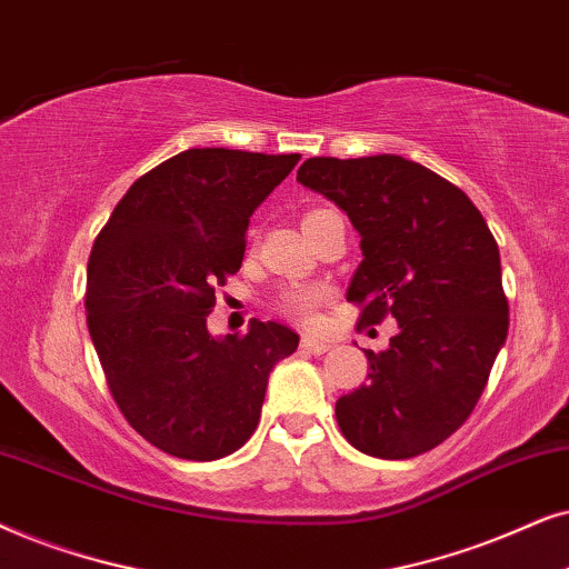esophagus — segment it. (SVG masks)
<instances>
[{
	"label": "esophagus",
	"mask_w": 569,
	"mask_h": 569,
	"mask_svg": "<svg viewBox=\"0 0 569 569\" xmlns=\"http://www.w3.org/2000/svg\"><path fill=\"white\" fill-rule=\"evenodd\" d=\"M330 343L328 340H317V338H301V351H307V353H315V356H320V353H328L330 351Z\"/></svg>",
	"instance_id": "1"
}]
</instances>
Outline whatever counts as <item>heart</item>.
<instances>
[{
  "mask_svg": "<svg viewBox=\"0 0 569 569\" xmlns=\"http://www.w3.org/2000/svg\"><path fill=\"white\" fill-rule=\"evenodd\" d=\"M325 213V210H309L305 216V223L312 221L315 216ZM328 297V291L320 289V286H301V289H289L280 293L278 299V307L280 312L293 317V320L299 322H309L315 317V309L320 307V301Z\"/></svg>",
  "mask_w": 569,
  "mask_h": 569,
  "instance_id": "b5f03b06",
  "label": "heart"
}]
</instances>
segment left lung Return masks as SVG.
I'll list each match as a JSON object with an SVG mask.
<instances>
[{
    "mask_svg": "<svg viewBox=\"0 0 569 569\" xmlns=\"http://www.w3.org/2000/svg\"><path fill=\"white\" fill-rule=\"evenodd\" d=\"M297 181L359 231V325L398 320L390 348L363 351L367 385L338 398V427L363 456H421L471 416L505 346L497 241L463 189L403 156L307 158Z\"/></svg>",
    "mask_w": 569,
    "mask_h": 569,
    "instance_id": "obj_1",
    "label": "left lung"
}]
</instances>
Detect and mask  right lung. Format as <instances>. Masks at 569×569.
<instances>
[{
  "label": "right lung",
  "instance_id": "1",
  "mask_svg": "<svg viewBox=\"0 0 569 569\" xmlns=\"http://www.w3.org/2000/svg\"><path fill=\"white\" fill-rule=\"evenodd\" d=\"M299 153L189 148L134 181L88 260V330L130 427L181 460H218L252 437L272 367L299 346L280 322L213 338L216 286L244 260L257 206Z\"/></svg>",
  "mask_w": 569,
  "mask_h": 569
}]
</instances>
